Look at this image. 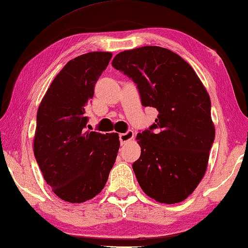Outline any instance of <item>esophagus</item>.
Here are the masks:
<instances>
[{
  "instance_id": "esophagus-1",
  "label": "esophagus",
  "mask_w": 248,
  "mask_h": 248,
  "mask_svg": "<svg viewBox=\"0 0 248 248\" xmlns=\"http://www.w3.org/2000/svg\"><path fill=\"white\" fill-rule=\"evenodd\" d=\"M133 137H135V132H133L132 130H128L127 132L121 133V135L119 136L120 143H121V144L127 143L128 141H130V140H132V139H133Z\"/></svg>"
}]
</instances>
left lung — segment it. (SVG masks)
Wrapping results in <instances>:
<instances>
[{"label": "left lung", "mask_w": 248, "mask_h": 248, "mask_svg": "<svg viewBox=\"0 0 248 248\" xmlns=\"http://www.w3.org/2000/svg\"><path fill=\"white\" fill-rule=\"evenodd\" d=\"M112 66L136 82L142 106L159 112L137 136L141 155L132 169L139 186L160 203L184 201L205 174L214 141L209 93L194 69L163 47L124 50Z\"/></svg>", "instance_id": "8db88e82"}]
</instances>
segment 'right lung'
Wrapping results in <instances>:
<instances>
[{
  "mask_svg": "<svg viewBox=\"0 0 248 248\" xmlns=\"http://www.w3.org/2000/svg\"><path fill=\"white\" fill-rule=\"evenodd\" d=\"M111 57L108 52H92L69 61L39 104L34 155L46 183L66 202L95 198L115 164L120 147L118 133L85 129V107Z\"/></svg>",
  "mask_w": 248,
  "mask_h": 248,
  "instance_id": "1",
  "label": "right lung"
}]
</instances>
